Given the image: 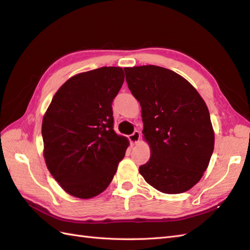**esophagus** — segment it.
<instances>
[{"label": "esophagus", "mask_w": 250, "mask_h": 250, "mask_svg": "<svg viewBox=\"0 0 250 250\" xmlns=\"http://www.w3.org/2000/svg\"><path fill=\"white\" fill-rule=\"evenodd\" d=\"M140 137H141L140 132L139 131H134L132 134H130L129 137H128V139H129L131 144H137L139 142V140H140Z\"/></svg>", "instance_id": "34e87169"}]
</instances>
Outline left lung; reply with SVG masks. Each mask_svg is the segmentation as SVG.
I'll use <instances>...</instances> for the list:
<instances>
[{
    "mask_svg": "<svg viewBox=\"0 0 250 250\" xmlns=\"http://www.w3.org/2000/svg\"><path fill=\"white\" fill-rule=\"evenodd\" d=\"M128 88L142 107L151 156L141 175L166 194L184 193L200 180L214 151L206 102L190 82L157 65L125 67Z\"/></svg>",
    "mask_w": 250,
    "mask_h": 250,
    "instance_id": "obj_1",
    "label": "left lung"
}]
</instances>
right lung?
Listing matches in <instances>:
<instances>
[{"label":"right lung","instance_id":"add662e5","mask_svg":"<svg viewBox=\"0 0 250 250\" xmlns=\"http://www.w3.org/2000/svg\"><path fill=\"white\" fill-rule=\"evenodd\" d=\"M124 82L122 67L75 75L60 87L42 119L43 156L65 192L81 199L108 187L128 147L113 130L112 101Z\"/></svg>","mask_w":250,"mask_h":250}]
</instances>
